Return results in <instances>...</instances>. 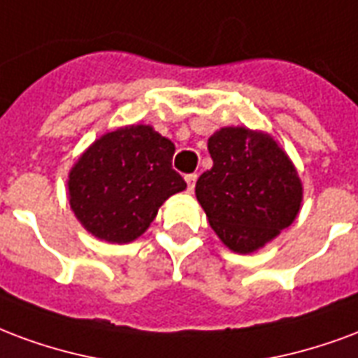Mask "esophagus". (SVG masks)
Segmentation results:
<instances>
[{"label": "esophagus", "instance_id": "1", "mask_svg": "<svg viewBox=\"0 0 358 358\" xmlns=\"http://www.w3.org/2000/svg\"><path fill=\"white\" fill-rule=\"evenodd\" d=\"M186 182H187V189L193 192V189H195V182H197V174H186Z\"/></svg>", "mask_w": 358, "mask_h": 358}]
</instances>
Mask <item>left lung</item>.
<instances>
[{
    "instance_id": "8db88e82",
    "label": "left lung",
    "mask_w": 358,
    "mask_h": 358,
    "mask_svg": "<svg viewBox=\"0 0 358 358\" xmlns=\"http://www.w3.org/2000/svg\"><path fill=\"white\" fill-rule=\"evenodd\" d=\"M214 165L195 184L222 243L248 254L275 239L300 213L298 172L269 134L226 127L208 138Z\"/></svg>"
}]
</instances>
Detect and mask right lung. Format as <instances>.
Wrapping results in <instances>:
<instances>
[{
  "label": "right lung",
  "mask_w": 358,
  "mask_h": 358,
  "mask_svg": "<svg viewBox=\"0 0 358 358\" xmlns=\"http://www.w3.org/2000/svg\"><path fill=\"white\" fill-rule=\"evenodd\" d=\"M172 155L174 144L150 125L108 132L71 169V210L98 239L131 243L150 227L159 206L186 189Z\"/></svg>",
  "instance_id": "right-lung-1"
}]
</instances>
